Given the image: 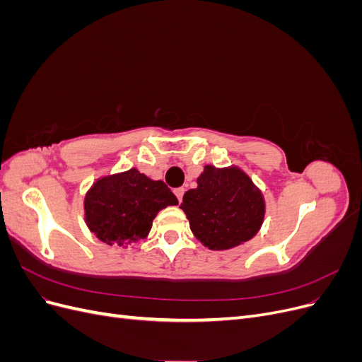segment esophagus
<instances>
[{"instance_id":"1","label":"esophagus","mask_w":362,"mask_h":362,"mask_svg":"<svg viewBox=\"0 0 362 362\" xmlns=\"http://www.w3.org/2000/svg\"><path fill=\"white\" fill-rule=\"evenodd\" d=\"M184 193H185V190H184L182 187H180V189H175V194H177V198H178V201H180V202L182 201V196H184Z\"/></svg>"}]
</instances>
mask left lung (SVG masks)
<instances>
[{
	"mask_svg": "<svg viewBox=\"0 0 362 362\" xmlns=\"http://www.w3.org/2000/svg\"><path fill=\"white\" fill-rule=\"evenodd\" d=\"M181 208L192 233L208 249L223 250L254 237L264 218V199L235 168L205 166L198 187L184 194Z\"/></svg>",
	"mask_w": 362,
	"mask_h": 362,
	"instance_id": "8db88e82",
	"label": "left lung"
}]
</instances>
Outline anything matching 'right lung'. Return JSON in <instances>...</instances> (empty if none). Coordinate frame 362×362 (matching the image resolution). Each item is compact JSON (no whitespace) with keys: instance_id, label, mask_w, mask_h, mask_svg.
Masks as SVG:
<instances>
[{"instance_id":"1","label":"right lung","mask_w":362,"mask_h":362,"mask_svg":"<svg viewBox=\"0 0 362 362\" xmlns=\"http://www.w3.org/2000/svg\"><path fill=\"white\" fill-rule=\"evenodd\" d=\"M177 204L163 181L131 169L93 184L84 201L86 222L101 242L128 246L148 235L160 210Z\"/></svg>"}]
</instances>
